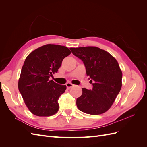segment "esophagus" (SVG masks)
I'll list each match as a JSON object with an SVG mask.
<instances>
[{
  "mask_svg": "<svg viewBox=\"0 0 147 147\" xmlns=\"http://www.w3.org/2000/svg\"><path fill=\"white\" fill-rule=\"evenodd\" d=\"M74 86V84L72 83H70V82H68V83H66V86H67V89H70L71 88H72Z\"/></svg>",
  "mask_w": 147,
  "mask_h": 147,
  "instance_id": "34e87169",
  "label": "esophagus"
}]
</instances>
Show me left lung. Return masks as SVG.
I'll use <instances>...</instances> for the list:
<instances>
[{"instance_id": "8db88e82", "label": "left lung", "mask_w": 147, "mask_h": 147, "mask_svg": "<svg viewBox=\"0 0 147 147\" xmlns=\"http://www.w3.org/2000/svg\"><path fill=\"white\" fill-rule=\"evenodd\" d=\"M72 54L80 59L92 83V90L82 88L77 99L82 112L99 115L107 112L121 90L122 72L117 61L110 53L96 47L70 48Z\"/></svg>"}]
</instances>
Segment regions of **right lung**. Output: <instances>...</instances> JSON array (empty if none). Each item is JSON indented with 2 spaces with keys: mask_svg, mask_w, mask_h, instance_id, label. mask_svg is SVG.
I'll return each instance as SVG.
<instances>
[{
  "mask_svg": "<svg viewBox=\"0 0 147 147\" xmlns=\"http://www.w3.org/2000/svg\"><path fill=\"white\" fill-rule=\"evenodd\" d=\"M71 53L64 46L43 45L26 57L18 82V89L30 112L38 117H49L59 110L60 96L65 85L49 78L57 73L64 57Z\"/></svg>",
  "mask_w": 147,
  "mask_h": 147,
  "instance_id": "right-lung-1",
  "label": "right lung"
}]
</instances>
